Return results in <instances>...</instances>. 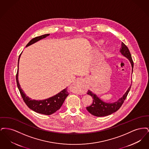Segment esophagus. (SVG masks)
Wrapping results in <instances>:
<instances>
[{
	"label": "esophagus",
	"mask_w": 149,
	"mask_h": 149,
	"mask_svg": "<svg viewBox=\"0 0 149 149\" xmlns=\"http://www.w3.org/2000/svg\"><path fill=\"white\" fill-rule=\"evenodd\" d=\"M83 81L82 79H77L75 80V81L74 82V83L72 85V86L76 88L77 92H81L80 89H81V88L83 85Z\"/></svg>",
	"instance_id": "34e87169"
}]
</instances>
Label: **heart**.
Masks as SVG:
<instances>
[{"instance_id":"obj_1","label":"heart","mask_w":149,"mask_h":149,"mask_svg":"<svg viewBox=\"0 0 149 149\" xmlns=\"http://www.w3.org/2000/svg\"><path fill=\"white\" fill-rule=\"evenodd\" d=\"M95 44L96 45V46H97L98 47H101L103 45V41H102V40L97 41L95 42ZM108 51H109V49H108Z\"/></svg>"}]
</instances>
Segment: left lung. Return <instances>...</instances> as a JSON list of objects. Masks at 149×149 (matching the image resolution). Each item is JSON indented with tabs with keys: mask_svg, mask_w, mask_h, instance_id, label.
Segmentation results:
<instances>
[{
	"mask_svg": "<svg viewBox=\"0 0 149 149\" xmlns=\"http://www.w3.org/2000/svg\"><path fill=\"white\" fill-rule=\"evenodd\" d=\"M120 52L123 56L126 57L130 61L132 66V74L134 68V62L130 52L128 50L127 47L124 43L122 42ZM131 85H130V86L126 92L123 95V97L114 103H106L102 100L101 99H99L96 94H94L91 91H88L87 94L91 95L93 99L92 104L90 106L86 107L87 111L90 113L97 117H104L113 113L115 112L118 111L120 108V107L122 106V104L123 103L125 100L127 96L128 93L131 89Z\"/></svg>",
	"mask_w": 149,
	"mask_h": 149,
	"instance_id": "1",
	"label": "left lung"
}]
</instances>
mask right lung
I'll list each match as a JSON object with an SVG mask.
<instances>
[{
  "instance_id": "obj_1",
  "label": "right lung",
  "mask_w": 149,
  "mask_h": 149,
  "mask_svg": "<svg viewBox=\"0 0 149 149\" xmlns=\"http://www.w3.org/2000/svg\"><path fill=\"white\" fill-rule=\"evenodd\" d=\"M50 34H45L43 35L40 36L36 37L32 39L26 45V47H28L29 46L35 43L42 40L44 38H46L47 36H49ZM22 54V53H21ZM20 54L19 58H18V68L19 65V61L21 57ZM18 77V69L17 71V73L16 75V81L18 88L20 92L22 97L23 99L24 103L26 105L29 107V108L32 109V111H35L38 113L43 114L45 115H50L56 112L58 110L64 103L65 99L68 97L69 94L68 92V87L64 89L62 91L58 93L56 95L51 97L49 98L44 99V100H35V99H31L29 97L26 96V94L23 92L19 85Z\"/></svg>"
}]
</instances>
